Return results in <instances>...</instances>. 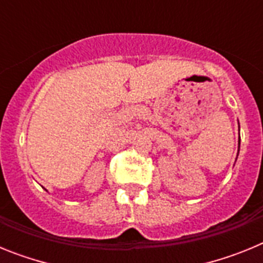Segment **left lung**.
I'll return each instance as SVG.
<instances>
[{
    "mask_svg": "<svg viewBox=\"0 0 263 263\" xmlns=\"http://www.w3.org/2000/svg\"><path fill=\"white\" fill-rule=\"evenodd\" d=\"M238 148H240V141H238Z\"/></svg>",
    "mask_w": 263,
    "mask_h": 263,
    "instance_id": "1",
    "label": "left lung"
}]
</instances>
